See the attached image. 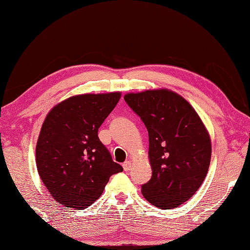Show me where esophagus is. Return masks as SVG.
Here are the masks:
<instances>
[{
	"label": "esophagus",
	"mask_w": 250,
	"mask_h": 250,
	"mask_svg": "<svg viewBox=\"0 0 250 250\" xmlns=\"http://www.w3.org/2000/svg\"><path fill=\"white\" fill-rule=\"evenodd\" d=\"M122 167H124V170H125V171H128V170L131 169L132 165H131L130 161H125V163L124 165H122Z\"/></svg>",
	"instance_id": "obj_1"
}]
</instances>
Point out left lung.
Instances as JSON below:
<instances>
[{
    "label": "left lung",
    "instance_id": "obj_1",
    "mask_svg": "<svg viewBox=\"0 0 250 250\" xmlns=\"http://www.w3.org/2000/svg\"><path fill=\"white\" fill-rule=\"evenodd\" d=\"M148 131L151 178L142 185L144 198L155 207L173 209L197 192L211 159V141L189 103L168 89L125 95Z\"/></svg>",
    "mask_w": 250,
    "mask_h": 250
}]
</instances>
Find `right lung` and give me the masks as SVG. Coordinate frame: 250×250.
I'll return each mask as SVG.
<instances>
[{
  "label": "right lung",
  "mask_w": 250,
  "mask_h": 250,
  "mask_svg": "<svg viewBox=\"0 0 250 250\" xmlns=\"http://www.w3.org/2000/svg\"><path fill=\"white\" fill-rule=\"evenodd\" d=\"M120 97V92L71 96L44 119L36 146L37 168L51 196L62 206H91L111 175L124 170L97 134Z\"/></svg>",
  "instance_id": "right-lung-1"
}]
</instances>
